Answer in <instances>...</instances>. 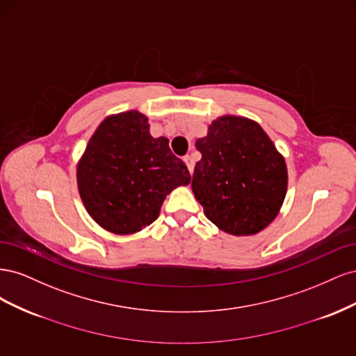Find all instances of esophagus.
<instances>
[{"label": "esophagus", "mask_w": 356, "mask_h": 356, "mask_svg": "<svg viewBox=\"0 0 356 356\" xmlns=\"http://www.w3.org/2000/svg\"><path fill=\"white\" fill-rule=\"evenodd\" d=\"M184 161H186V165H187V168L190 170V174H193V169H195V161H193L191 156H186Z\"/></svg>", "instance_id": "obj_1"}]
</instances>
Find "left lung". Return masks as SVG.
I'll list each match as a JSON object with an SVG mask.
<instances>
[{"label": "left lung", "instance_id": "8db88e82", "mask_svg": "<svg viewBox=\"0 0 356 356\" xmlns=\"http://www.w3.org/2000/svg\"><path fill=\"white\" fill-rule=\"evenodd\" d=\"M196 148L191 188L217 227L234 236L257 234L281 209L288 186L285 159L254 120L222 115Z\"/></svg>", "mask_w": 356, "mask_h": 356}]
</instances>
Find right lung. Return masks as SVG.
<instances>
[{
    "label": "right lung",
    "instance_id": "1",
    "mask_svg": "<svg viewBox=\"0 0 356 356\" xmlns=\"http://www.w3.org/2000/svg\"><path fill=\"white\" fill-rule=\"evenodd\" d=\"M190 179L168 139L149 135L148 118L134 110L106 117L77 165L86 211L115 234H132L152 224L169 193Z\"/></svg>",
    "mask_w": 356,
    "mask_h": 356
}]
</instances>
